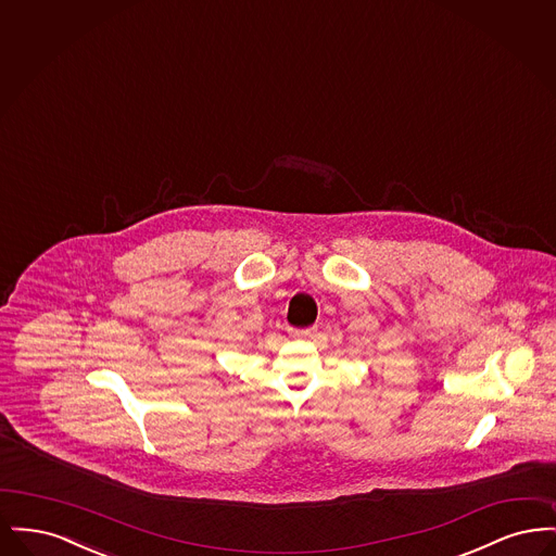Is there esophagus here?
Returning <instances> with one entry per match:
<instances>
[{"mask_svg":"<svg viewBox=\"0 0 556 556\" xmlns=\"http://www.w3.org/2000/svg\"><path fill=\"white\" fill-rule=\"evenodd\" d=\"M291 336L295 340H313L317 338V327H308V329H291Z\"/></svg>","mask_w":556,"mask_h":556,"instance_id":"obj_1","label":"esophagus"}]
</instances>
